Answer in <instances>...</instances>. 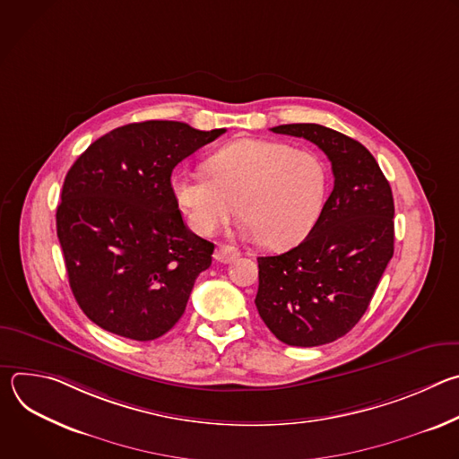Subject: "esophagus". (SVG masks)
Returning a JSON list of instances; mask_svg holds the SVG:
<instances>
[{"mask_svg": "<svg viewBox=\"0 0 459 459\" xmlns=\"http://www.w3.org/2000/svg\"><path fill=\"white\" fill-rule=\"evenodd\" d=\"M238 255H239L238 248H234L230 245H220L214 252V257H216V261H220V264H230V261L236 259Z\"/></svg>", "mask_w": 459, "mask_h": 459, "instance_id": "1", "label": "esophagus"}]
</instances>
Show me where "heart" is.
<instances>
[{
	"label": "heart",
	"instance_id": "b5f03b06",
	"mask_svg": "<svg viewBox=\"0 0 459 459\" xmlns=\"http://www.w3.org/2000/svg\"><path fill=\"white\" fill-rule=\"evenodd\" d=\"M205 170H179L170 181L188 227L212 236L239 211L245 234L278 250L312 230L329 183L319 156L271 140L229 143L207 158Z\"/></svg>",
	"mask_w": 459,
	"mask_h": 459
}]
</instances>
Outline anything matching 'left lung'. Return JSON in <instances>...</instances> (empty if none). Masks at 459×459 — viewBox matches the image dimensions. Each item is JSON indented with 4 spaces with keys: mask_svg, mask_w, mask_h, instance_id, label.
I'll return each instance as SVG.
<instances>
[{
    "mask_svg": "<svg viewBox=\"0 0 459 459\" xmlns=\"http://www.w3.org/2000/svg\"><path fill=\"white\" fill-rule=\"evenodd\" d=\"M271 130L312 142L333 163L334 188L308 236L285 254L257 257L261 319L290 347H317L345 336L368 308L394 254V200L359 142L316 123Z\"/></svg>",
    "mask_w": 459,
    "mask_h": 459,
    "instance_id": "8db88e82",
    "label": "left lung"
}]
</instances>
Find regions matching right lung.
<instances>
[{"label":"right lung","instance_id":"add662e5","mask_svg":"<svg viewBox=\"0 0 459 459\" xmlns=\"http://www.w3.org/2000/svg\"><path fill=\"white\" fill-rule=\"evenodd\" d=\"M225 128L142 121L96 140L65 176L57 239L73 294L101 329L136 342L169 333L214 243L195 236L174 202V167Z\"/></svg>","mask_w":459,"mask_h":459}]
</instances>
